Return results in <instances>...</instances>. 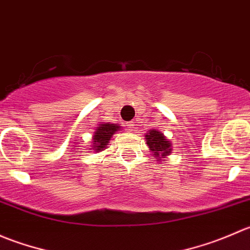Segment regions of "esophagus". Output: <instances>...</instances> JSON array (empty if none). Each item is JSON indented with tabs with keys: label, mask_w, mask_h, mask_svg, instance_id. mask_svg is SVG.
I'll return each instance as SVG.
<instances>
[{
	"label": "esophagus",
	"mask_w": 250,
	"mask_h": 250,
	"mask_svg": "<svg viewBox=\"0 0 250 250\" xmlns=\"http://www.w3.org/2000/svg\"><path fill=\"white\" fill-rule=\"evenodd\" d=\"M127 125H128V128H129V130H134L135 129V122H133V121H130V122H128L127 123Z\"/></svg>",
	"instance_id": "esophagus-1"
}]
</instances>
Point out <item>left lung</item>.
Masks as SVG:
<instances>
[{"mask_svg":"<svg viewBox=\"0 0 250 250\" xmlns=\"http://www.w3.org/2000/svg\"><path fill=\"white\" fill-rule=\"evenodd\" d=\"M146 141H147V146L150 147L151 151H153L155 157H158V161H162L166 156L169 155L172 147H170V143L166 139L165 135L160 133L158 130H151L147 133Z\"/></svg>","mask_w":250,"mask_h":250,"instance_id":"left-lung-1","label":"left lung"}]
</instances>
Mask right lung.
Masks as SVG:
<instances>
[{
    "label": "right lung",
    "mask_w": 250,
    "mask_h": 250,
    "mask_svg": "<svg viewBox=\"0 0 250 250\" xmlns=\"http://www.w3.org/2000/svg\"><path fill=\"white\" fill-rule=\"evenodd\" d=\"M120 128L121 125H111V123H102V125H99V127H98L94 132V137H93L92 141V147L94 148L97 152H100L102 150H104V148L106 147L107 144H109L111 137H112Z\"/></svg>",
    "instance_id": "right-lung-1"
}]
</instances>
